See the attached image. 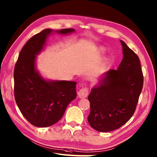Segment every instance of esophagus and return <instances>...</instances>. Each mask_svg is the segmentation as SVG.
<instances>
[{
    "mask_svg": "<svg viewBox=\"0 0 157 157\" xmlns=\"http://www.w3.org/2000/svg\"><path fill=\"white\" fill-rule=\"evenodd\" d=\"M89 89L88 87L85 86L83 87L82 89L78 91V95L79 98H86L88 95H89Z\"/></svg>",
    "mask_w": 157,
    "mask_h": 157,
    "instance_id": "34e87169",
    "label": "esophagus"
}]
</instances>
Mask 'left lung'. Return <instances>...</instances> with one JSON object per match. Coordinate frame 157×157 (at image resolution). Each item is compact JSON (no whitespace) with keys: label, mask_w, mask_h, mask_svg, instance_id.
Segmentation results:
<instances>
[{"label":"left lung","mask_w":157,"mask_h":157,"mask_svg":"<svg viewBox=\"0 0 157 157\" xmlns=\"http://www.w3.org/2000/svg\"><path fill=\"white\" fill-rule=\"evenodd\" d=\"M123 59L118 69H110L100 85L91 90L88 99L90 111L88 122L99 132L119 128L135 113L143 86L139 56L121 40Z\"/></svg>","instance_id":"8db88e82"}]
</instances>
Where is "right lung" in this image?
<instances>
[{
  "instance_id": "obj_1",
  "label": "right lung",
  "mask_w": 157,
  "mask_h": 157,
  "mask_svg": "<svg viewBox=\"0 0 157 157\" xmlns=\"http://www.w3.org/2000/svg\"><path fill=\"white\" fill-rule=\"evenodd\" d=\"M73 29L56 30L60 34ZM51 29L32 36L22 47L14 70V93L18 107L30 124L47 127L57 123L76 97V82L47 81L35 70L36 55L42 51Z\"/></svg>"
}]
</instances>
